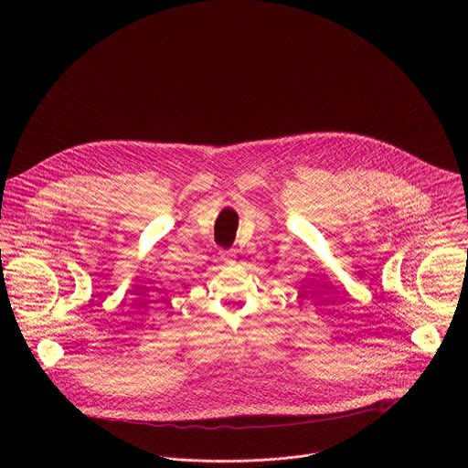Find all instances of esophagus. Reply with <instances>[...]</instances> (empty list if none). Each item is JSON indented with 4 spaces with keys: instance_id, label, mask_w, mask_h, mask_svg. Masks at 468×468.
Wrapping results in <instances>:
<instances>
[{
    "instance_id": "1",
    "label": "esophagus",
    "mask_w": 468,
    "mask_h": 468,
    "mask_svg": "<svg viewBox=\"0 0 468 468\" xmlns=\"http://www.w3.org/2000/svg\"><path fill=\"white\" fill-rule=\"evenodd\" d=\"M234 256H236V250H221V252H219V258H221V261H225V263L232 261Z\"/></svg>"
}]
</instances>
